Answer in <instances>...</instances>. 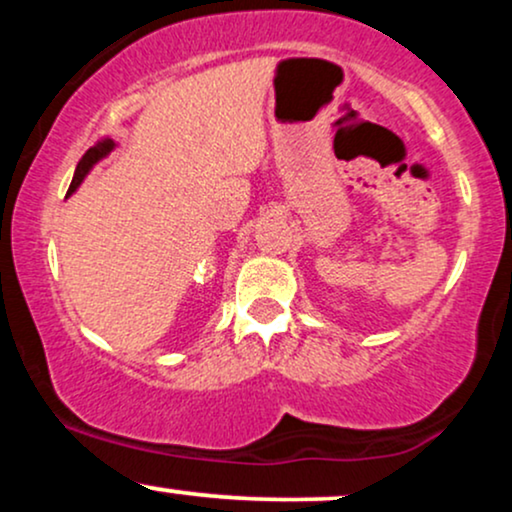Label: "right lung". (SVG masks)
I'll return each mask as SVG.
<instances>
[{
	"label": "right lung",
	"mask_w": 512,
	"mask_h": 512,
	"mask_svg": "<svg viewBox=\"0 0 512 512\" xmlns=\"http://www.w3.org/2000/svg\"><path fill=\"white\" fill-rule=\"evenodd\" d=\"M113 149H115L113 139H103V142H98L96 146H91V149H88L86 154H84V158H81V161H79V166H76V170H74V178H72V185H69L67 195H72V192H76V187H79L81 182H84L86 175H88V170L96 166V163L101 161V158L108 156Z\"/></svg>",
	"instance_id": "right-lung-1"
}]
</instances>
